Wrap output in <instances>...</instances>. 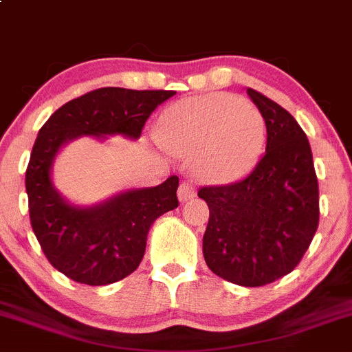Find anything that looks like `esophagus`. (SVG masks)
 Listing matches in <instances>:
<instances>
[{"label": "esophagus", "mask_w": 352, "mask_h": 352, "mask_svg": "<svg viewBox=\"0 0 352 352\" xmlns=\"http://www.w3.org/2000/svg\"><path fill=\"white\" fill-rule=\"evenodd\" d=\"M194 195H195V186H194V184L188 182V180H184V182L180 184V187H179V201L180 202H187V201H190Z\"/></svg>", "instance_id": "esophagus-1"}]
</instances>
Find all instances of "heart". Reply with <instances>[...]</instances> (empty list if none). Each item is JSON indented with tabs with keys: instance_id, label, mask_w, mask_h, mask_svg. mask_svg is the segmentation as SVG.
I'll list each match as a JSON object with an SVG mask.
<instances>
[{
	"instance_id": "obj_1",
	"label": "heart",
	"mask_w": 352,
	"mask_h": 352,
	"mask_svg": "<svg viewBox=\"0 0 352 352\" xmlns=\"http://www.w3.org/2000/svg\"><path fill=\"white\" fill-rule=\"evenodd\" d=\"M168 153L194 158L197 175L210 184H232L256 164L266 124L250 102L224 92L180 99L164 111L157 124Z\"/></svg>"
}]
</instances>
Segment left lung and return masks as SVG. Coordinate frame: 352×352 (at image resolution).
Instances as JSON below:
<instances>
[{"label": "left lung", "mask_w": 352, "mask_h": 352, "mask_svg": "<svg viewBox=\"0 0 352 352\" xmlns=\"http://www.w3.org/2000/svg\"><path fill=\"white\" fill-rule=\"evenodd\" d=\"M266 151L238 182L202 187L209 207L202 251L210 272L241 287H263L300 263L319 226V184L303 129L254 89Z\"/></svg>", "instance_id": "1"}]
</instances>
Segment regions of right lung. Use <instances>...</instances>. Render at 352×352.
Masks as SVG:
<instances>
[{"instance_id":"obj_1","label":"right lung","mask_w":352,"mask_h":352,"mask_svg":"<svg viewBox=\"0 0 352 352\" xmlns=\"http://www.w3.org/2000/svg\"><path fill=\"white\" fill-rule=\"evenodd\" d=\"M173 91L102 87L65 102L40 128L25 175L33 232L54 268L77 283L109 285L138 268L151 224L179 206V177L129 188L92 206L69 202L52 168L62 146L80 136L138 140L146 120Z\"/></svg>"}]
</instances>
